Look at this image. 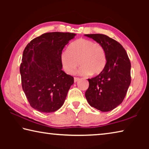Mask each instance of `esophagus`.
<instances>
[{"instance_id":"obj_1","label":"esophagus","mask_w":149,"mask_h":149,"mask_svg":"<svg viewBox=\"0 0 149 149\" xmlns=\"http://www.w3.org/2000/svg\"><path fill=\"white\" fill-rule=\"evenodd\" d=\"M79 79H80V78H79V77H74V82L76 83V82L78 81H79Z\"/></svg>"}]
</instances>
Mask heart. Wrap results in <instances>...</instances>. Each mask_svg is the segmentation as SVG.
<instances>
[{"label": "heart", "instance_id": "heart-1", "mask_svg": "<svg viewBox=\"0 0 149 149\" xmlns=\"http://www.w3.org/2000/svg\"><path fill=\"white\" fill-rule=\"evenodd\" d=\"M60 62L68 74H74L79 63L81 75H98L104 68L107 55L101 44L89 39H79L70 45L68 52H62Z\"/></svg>", "mask_w": 149, "mask_h": 149}]
</instances>
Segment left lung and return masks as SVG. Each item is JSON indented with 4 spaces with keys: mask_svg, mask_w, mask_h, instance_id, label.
Returning <instances> with one entry per match:
<instances>
[{
    "mask_svg": "<svg viewBox=\"0 0 149 149\" xmlns=\"http://www.w3.org/2000/svg\"><path fill=\"white\" fill-rule=\"evenodd\" d=\"M101 44L107 55L102 72L88 79L89 86L85 97L90 106L101 112H108L124 99L131 84V62L125 50L116 40L103 34H87Z\"/></svg>",
    "mask_w": 149,
    "mask_h": 149,
    "instance_id": "obj_1",
    "label": "left lung"
}]
</instances>
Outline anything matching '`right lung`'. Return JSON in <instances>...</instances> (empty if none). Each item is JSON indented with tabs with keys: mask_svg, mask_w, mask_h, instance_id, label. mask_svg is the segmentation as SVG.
Returning <instances> with one entry per match:
<instances>
[{
	"mask_svg": "<svg viewBox=\"0 0 149 149\" xmlns=\"http://www.w3.org/2000/svg\"><path fill=\"white\" fill-rule=\"evenodd\" d=\"M73 33H46L25 48L19 71L22 89L32 108L53 112L65 101L74 77L62 70V50L75 36Z\"/></svg>",
	"mask_w": 149,
	"mask_h": 149,
	"instance_id": "add662e5",
	"label": "right lung"
}]
</instances>
